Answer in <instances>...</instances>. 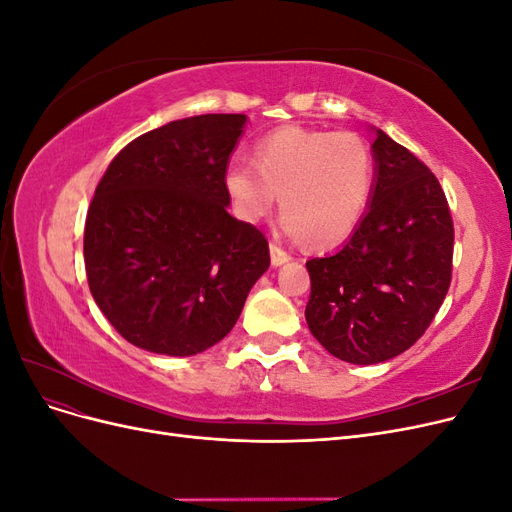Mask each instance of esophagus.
<instances>
[{
	"instance_id": "34e87169",
	"label": "esophagus",
	"mask_w": 512,
	"mask_h": 512,
	"mask_svg": "<svg viewBox=\"0 0 512 512\" xmlns=\"http://www.w3.org/2000/svg\"><path fill=\"white\" fill-rule=\"evenodd\" d=\"M271 265L273 267H280V265H284V262H288L292 256L286 252V250H282L280 245H275V243H271Z\"/></svg>"
}]
</instances>
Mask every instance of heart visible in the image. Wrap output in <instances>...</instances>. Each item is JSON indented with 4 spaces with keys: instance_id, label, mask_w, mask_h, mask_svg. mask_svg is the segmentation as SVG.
<instances>
[{
    "instance_id": "obj_1",
    "label": "heart",
    "mask_w": 512,
    "mask_h": 512,
    "mask_svg": "<svg viewBox=\"0 0 512 512\" xmlns=\"http://www.w3.org/2000/svg\"><path fill=\"white\" fill-rule=\"evenodd\" d=\"M254 168L230 164L224 190L243 222H258L280 196L282 226L314 247L342 243L374 190V153L354 132L284 126L254 145Z\"/></svg>"
}]
</instances>
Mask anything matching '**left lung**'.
Here are the masks:
<instances>
[{
  "mask_svg": "<svg viewBox=\"0 0 512 512\" xmlns=\"http://www.w3.org/2000/svg\"><path fill=\"white\" fill-rule=\"evenodd\" d=\"M371 203L342 250L307 260V327L337 359L389 361L421 337L451 286L453 218L436 175L376 130Z\"/></svg>",
  "mask_w": 512,
  "mask_h": 512,
  "instance_id": "obj_1",
  "label": "left lung"
}]
</instances>
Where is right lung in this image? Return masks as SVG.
Wrapping results in <instances>:
<instances>
[{"label": "right lung", "mask_w": 512, "mask_h": 512, "mask_svg": "<svg viewBox=\"0 0 512 512\" xmlns=\"http://www.w3.org/2000/svg\"><path fill=\"white\" fill-rule=\"evenodd\" d=\"M245 115H198L134 138L108 164L85 220V271L130 344L192 356L218 344L269 269L262 232L232 218L224 173Z\"/></svg>", "instance_id": "add662e5"}]
</instances>
